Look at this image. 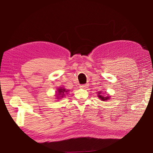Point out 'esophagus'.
<instances>
[{
	"label": "esophagus",
	"instance_id": "esophagus-1",
	"mask_svg": "<svg viewBox=\"0 0 153 153\" xmlns=\"http://www.w3.org/2000/svg\"><path fill=\"white\" fill-rule=\"evenodd\" d=\"M79 87L81 88H86L88 87V84H81L79 85Z\"/></svg>",
	"mask_w": 153,
	"mask_h": 153
}]
</instances>
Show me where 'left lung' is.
Listing matches in <instances>:
<instances>
[{
    "label": "left lung",
    "mask_w": 153,
    "mask_h": 153,
    "mask_svg": "<svg viewBox=\"0 0 153 153\" xmlns=\"http://www.w3.org/2000/svg\"><path fill=\"white\" fill-rule=\"evenodd\" d=\"M98 97L100 98V100H102V101H105V100H108V99H110L111 97L108 94H107V96H102V91L100 92H98Z\"/></svg>",
    "instance_id": "left-lung-1"
}]
</instances>
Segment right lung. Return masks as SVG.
<instances>
[{"label": "right lung", "mask_w": 153, "mask_h": 153, "mask_svg": "<svg viewBox=\"0 0 153 153\" xmlns=\"http://www.w3.org/2000/svg\"><path fill=\"white\" fill-rule=\"evenodd\" d=\"M70 91L69 90H67L65 88L63 87H61V88H59L56 90V94L55 96H56V99H61V98H63V97H65V96L68 94H69V92Z\"/></svg>", "instance_id": "obj_1"}]
</instances>
